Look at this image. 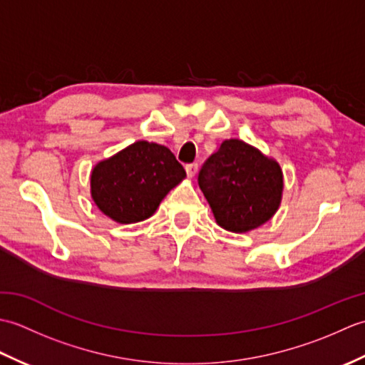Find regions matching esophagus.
Masks as SVG:
<instances>
[{"label": "esophagus", "instance_id": "34e87169", "mask_svg": "<svg viewBox=\"0 0 365 365\" xmlns=\"http://www.w3.org/2000/svg\"><path fill=\"white\" fill-rule=\"evenodd\" d=\"M185 169H187V174H188V177H195V175L197 174V169H199V166H197V163H191V165H187V166H185Z\"/></svg>", "mask_w": 365, "mask_h": 365}]
</instances>
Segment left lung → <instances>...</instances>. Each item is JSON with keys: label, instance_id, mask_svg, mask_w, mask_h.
<instances>
[{"label": "left lung", "instance_id": "1", "mask_svg": "<svg viewBox=\"0 0 365 365\" xmlns=\"http://www.w3.org/2000/svg\"><path fill=\"white\" fill-rule=\"evenodd\" d=\"M199 187L222 229L243 234L273 218L281 205L284 175L279 163L240 139H227L208 158Z\"/></svg>", "mask_w": 365, "mask_h": 365}]
</instances>
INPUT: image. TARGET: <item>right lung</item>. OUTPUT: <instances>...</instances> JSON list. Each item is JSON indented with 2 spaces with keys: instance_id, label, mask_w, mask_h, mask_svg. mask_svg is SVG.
Returning a JSON list of instances; mask_svg holds the SVG:
<instances>
[{
  "instance_id": "1",
  "label": "right lung",
  "mask_w": 365,
  "mask_h": 365,
  "mask_svg": "<svg viewBox=\"0 0 365 365\" xmlns=\"http://www.w3.org/2000/svg\"><path fill=\"white\" fill-rule=\"evenodd\" d=\"M185 177L183 166L168 147L136 141L97 163L91 173V196L108 218L133 224L150 218Z\"/></svg>"
}]
</instances>
